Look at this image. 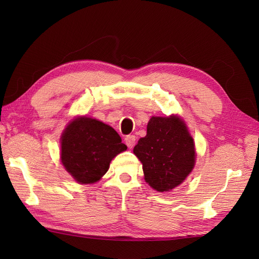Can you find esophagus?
Segmentation results:
<instances>
[{"label":"esophagus","mask_w":259,"mask_h":259,"mask_svg":"<svg viewBox=\"0 0 259 259\" xmlns=\"http://www.w3.org/2000/svg\"><path fill=\"white\" fill-rule=\"evenodd\" d=\"M124 142H125V144H126V146H127L130 149H132L133 147L135 146V143H136V137H135L134 135H128V136L125 137Z\"/></svg>","instance_id":"34e87169"}]
</instances>
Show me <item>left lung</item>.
I'll return each mask as SVG.
<instances>
[{
  "label": "left lung",
  "instance_id": "obj_1",
  "mask_svg": "<svg viewBox=\"0 0 259 259\" xmlns=\"http://www.w3.org/2000/svg\"><path fill=\"white\" fill-rule=\"evenodd\" d=\"M134 154L143 163L145 180L159 192L183 184L195 163L193 138L177 115L152 116L147 135L134 147Z\"/></svg>",
  "mask_w": 259,
  "mask_h": 259
}]
</instances>
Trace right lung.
I'll use <instances>...</instances> for the list:
<instances>
[{"label": "right lung", "instance_id": "obj_1", "mask_svg": "<svg viewBox=\"0 0 259 259\" xmlns=\"http://www.w3.org/2000/svg\"><path fill=\"white\" fill-rule=\"evenodd\" d=\"M126 149L111 126L92 117L79 116L62 133L60 159L77 183L88 185L98 182L114 156Z\"/></svg>", "mask_w": 259, "mask_h": 259}]
</instances>
